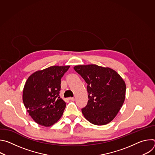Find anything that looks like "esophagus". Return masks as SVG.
Returning a JSON list of instances; mask_svg holds the SVG:
<instances>
[{
  "mask_svg": "<svg viewBox=\"0 0 155 155\" xmlns=\"http://www.w3.org/2000/svg\"><path fill=\"white\" fill-rule=\"evenodd\" d=\"M68 99L69 101H75V98L74 97H69Z\"/></svg>",
  "mask_w": 155,
  "mask_h": 155,
  "instance_id": "esophagus-1",
  "label": "esophagus"
}]
</instances>
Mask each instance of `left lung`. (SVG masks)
Wrapping results in <instances>:
<instances>
[{
    "instance_id": "obj_1",
    "label": "left lung",
    "mask_w": 155,
    "mask_h": 155,
    "mask_svg": "<svg viewBox=\"0 0 155 155\" xmlns=\"http://www.w3.org/2000/svg\"><path fill=\"white\" fill-rule=\"evenodd\" d=\"M74 69L87 83L89 100L81 109L85 118L95 125L112 121L124 101L123 78L114 70L95 64L77 65Z\"/></svg>"
}]
</instances>
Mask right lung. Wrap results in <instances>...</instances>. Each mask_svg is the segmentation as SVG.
<instances>
[{"label": "right lung", "instance_id": "add662e5", "mask_svg": "<svg viewBox=\"0 0 155 155\" xmlns=\"http://www.w3.org/2000/svg\"><path fill=\"white\" fill-rule=\"evenodd\" d=\"M70 66H51L32 74L24 87L23 101L38 124L51 126L62 117L65 102L59 97L61 78Z\"/></svg>", "mask_w": 155, "mask_h": 155}]
</instances>
